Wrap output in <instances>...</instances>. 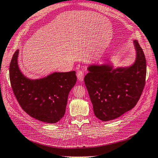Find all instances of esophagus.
<instances>
[{"label":"esophagus","mask_w":158,"mask_h":158,"mask_svg":"<svg viewBox=\"0 0 158 158\" xmlns=\"http://www.w3.org/2000/svg\"><path fill=\"white\" fill-rule=\"evenodd\" d=\"M77 79H78L80 81H82L83 80V77H84V73H83V71L79 70L77 73Z\"/></svg>","instance_id":"1"}]
</instances>
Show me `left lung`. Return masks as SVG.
<instances>
[{
	"mask_svg": "<svg viewBox=\"0 0 158 158\" xmlns=\"http://www.w3.org/2000/svg\"><path fill=\"white\" fill-rule=\"evenodd\" d=\"M136 60L129 68L112 70L109 65L91 66L84 82L95 116L102 121L114 120L135 106L146 83L144 52L134 40Z\"/></svg>",
	"mask_w": 158,
	"mask_h": 158,
	"instance_id": "8db88e82",
	"label": "left lung"
}]
</instances>
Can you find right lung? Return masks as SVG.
I'll return each mask as SVG.
<instances>
[{
    "label": "right lung",
    "instance_id": "add662e5",
    "mask_svg": "<svg viewBox=\"0 0 158 158\" xmlns=\"http://www.w3.org/2000/svg\"><path fill=\"white\" fill-rule=\"evenodd\" d=\"M18 52H15L9 65V79L18 102L34 118L48 123L58 122L64 116L69 94L76 83V72L54 73L31 80L18 68Z\"/></svg>",
    "mask_w": 158,
    "mask_h": 158
}]
</instances>
